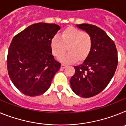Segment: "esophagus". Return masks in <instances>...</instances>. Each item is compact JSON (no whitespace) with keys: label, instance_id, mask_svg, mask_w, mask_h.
<instances>
[{"label":"esophagus","instance_id":"obj_1","mask_svg":"<svg viewBox=\"0 0 126 126\" xmlns=\"http://www.w3.org/2000/svg\"><path fill=\"white\" fill-rule=\"evenodd\" d=\"M67 67V65H65V64H61V68H65V67Z\"/></svg>","mask_w":126,"mask_h":126}]
</instances>
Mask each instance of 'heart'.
<instances>
[{"instance_id":"1","label":"heart","mask_w":126,"mask_h":126,"mask_svg":"<svg viewBox=\"0 0 126 126\" xmlns=\"http://www.w3.org/2000/svg\"><path fill=\"white\" fill-rule=\"evenodd\" d=\"M93 39L89 33L75 28H67L61 34V38L53 36L51 40L50 47L52 54L60 57L67 49L69 52L59 59L64 63H73L78 60L83 62L91 53Z\"/></svg>"}]
</instances>
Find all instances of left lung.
I'll return each instance as SVG.
<instances>
[{
	"label": "left lung",
	"mask_w": 126,
	"mask_h": 126,
	"mask_svg": "<svg viewBox=\"0 0 126 126\" xmlns=\"http://www.w3.org/2000/svg\"><path fill=\"white\" fill-rule=\"evenodd\" d=\"M92 36L91 53L83 64L74 66L71 88L81 97L90 98L102 92L115 74L118 64L115 43L102 29L90 24H77Z\"/></svg>",
	"instance_id": "8db88e82"
}]
</instances>
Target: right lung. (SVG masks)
<instances>
[{"instance_id": "right-lung-1", "label": "right lung", "mask_w": 126, "mask_h": 126, "mask_svg": "<svg viewBox=\"0 0 126 126\" xmlns=\"http://www.w3.org/2000/svg\"><path fill=\"white\" fill-rule=\"evenodd\" d=\"M61 29L55 24H32L14 36L7 57V71L13 84L30 96L47 91L61 63L52 55L50 42Z\"/></svg>"}]
</instances>
